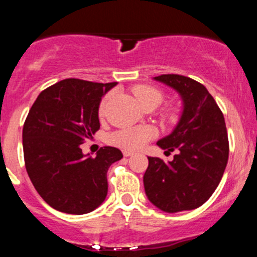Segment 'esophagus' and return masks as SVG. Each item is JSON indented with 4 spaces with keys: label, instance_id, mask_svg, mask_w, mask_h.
<instances>
[{
    "label": "esophagus",
    "instance_id": "esophagus-1",
    "mask_svg": "<svg viewBox=\"0 0 257 257\" xmlns=\"http://www.w3.org/2000/svg\"><path fill=\"white\" fill-rule=\"evenodd\" d=\"M132 155H134V152H131V151H123V156H125V157L132 156Z\"/></svg>",
    "mask_w": 257,
    "mask_h": 257
}]
</instances>
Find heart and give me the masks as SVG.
<instances>
[{"label": "heart", "mask_w": 257, "mask_h": 257, "mask_svg": "<svg viewBox=\"0 0 257 257\" xmlns=\"http://www.w3.org/2000/svg\"><path fill=\"white\" fill-rule=\"evenodd\" d=\"M137 101L144 107L146 106L155 105L159 106L162 101V93L157 88L151 87L147 85L137 86L134 90ZM111 96H106L100 105V116L105 115L106 106ZM156 131L151 126H136V127H126L117 130L108 136V141L115 146L121 147L123 150H139L146 144L147 141L155 137Z\"/></svg>", "instance_id": "heart-1"}]
</instances>
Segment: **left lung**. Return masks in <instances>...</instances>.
<instances>
[{
	"mask_svg": "<svg viewBox=\"0 0 257 257\" xmlns=\"http://www.w3.org/2000/svg\"><path fill=\"white\" fill-rule=\"evenodd\" d=\"M155 81L176 91L182 112L171 134L157 141L172 161L149 157L144 175L147 199L164 212L194 210L204 205L222 179L228 160L225 118L204 85L181 75H161Z\"/></svg>",
	"mask_w": 257,
	"mask_h": 257,
	"instance_id": "left-lung-1",
	"label": "left lung"
}]
</instances>
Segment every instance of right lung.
Here are the masks:
<instances>
[{
    "label": "right lung",
    "mask_w": 257,
    "mask_h": 257,
    "mask_svg": "<svg viewBox=\"0 0 257 257\" xmlns=\"http://www.w3.org/2000/svg\"><path fill=\"white\" fill-rule=\"evenodd\" d=\"M116 85L66 78L43 90L27 115L22 131L27 174L57 211L88 214L107 196V170L122 152L105 146L92 157L81 145L100 128L101 100Z\"/></svg>",
    "instance_id": "obj_1"
}]
</instances>
